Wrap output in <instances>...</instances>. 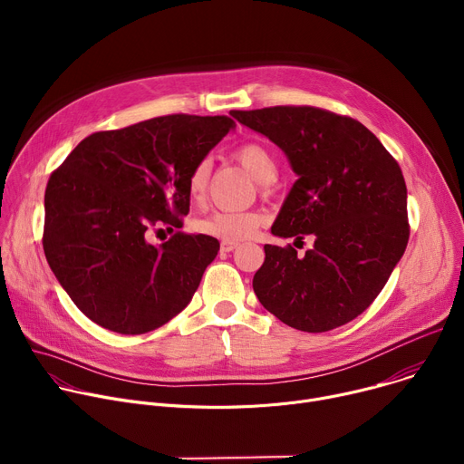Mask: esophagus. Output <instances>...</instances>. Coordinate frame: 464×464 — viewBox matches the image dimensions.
<instances>
[{"label": "esophagus", "mask_w": 464, "mask_h": 464, "mask_svg": "<svg viewBox=\"0 0 464 464\" xmlns=\"http://www.w3.org/2000/svg\"><path fill=\"white\" fill-rule=\"evenodd\" d=\"M237 246H238V242H233V240H222V242H220V251H222V253H229V251H233Z\"/></svg>", "instance_id": "esophagus-1"}]
</instances>
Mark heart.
I'll return each mask as SVG.
<instances>
[{
    "instance_id": "obj_1",
    "label": "heart",
    "mask_w": 464,
    "mask_h": 464,
    "mask_svg": "<svg viewBox=\"0 0 464 464\" xmlns=\"http://www.w3.org/2000/svg\"><path fill=\"white\" fill-rule=\"evenodd\" d=\"M237 161L251 174L258 183H272L277 178V161L274 154L260 143H246L235 152ZM211 161H198L187 178V192L192 200H202L209 187ZM262 217L249 211H217L196 222V231L222 240H244L255 235Z\"/></svg>"
}]
</instances>
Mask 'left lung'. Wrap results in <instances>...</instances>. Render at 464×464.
Instances as JSON below:
<instances>
[{
	"label": "left lung",
	"instance_id": "left-lung-1",
	"mask_svg": "<svg viewBox=\"0 0 464 464\" xmlns=\"http://www.w3.org/2000/svg\"><path fill=\"white\" fill-rule=\"evenodd\" d=\"M231 117L277 145L297 176L272 235L314 238L301 258L294 247L264 246L255 295L304 333L353 321L408 246V188L399 163L362 122L333 111L276 106L233 110Z\"/></svg>",
	"mask_w": 464,
	"mask_h": 464
}]
</instances>
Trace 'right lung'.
I'll use <instances>...</instances> for the list:
<instances>
[{"mask_svg":"<svg viewBox=\"0 0 464 464\" xmlns=\"http://www.w3.org/2000/svg\"><path fill=\"white\" fill-rule=\"evenodd\" d=\"M226 115H165L82 140L45 188L44 251L60 286L93 323L145 334L178 315L200 286L220 244L176 233L188 213L187 178L222 141Z\"/></svg>","mask_w":464,"mask_h":464,"instance_id":"right-lung-1","label":"right lung"}]
</instances>
